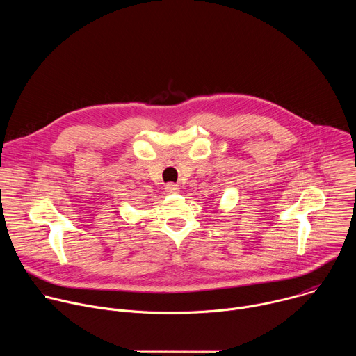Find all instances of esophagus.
<instances>
[{
  "label": "esophagus",
  "instance_id": "1",
  "mask_svg": "<svg viewBox=\"0 0 356 356\" xmlns=\"http://www.w3.org/2000/svg\"><path fill=\"white\" fill-rule=\"evenodd\" d=\"M165 190H166L169 194H172V193H179V191H180L179 186H177V184H175V183H169V184H166Z\"/></svg>",
  "mask_w": 356,
  "mask_h": 356
}]
</instances>
